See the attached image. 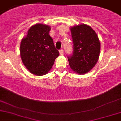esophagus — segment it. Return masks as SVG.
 <instances>
[{"instance_id": "obj_1", "label": "esophagus", "mask_w": 121, "mask_h": 121, "mask_svg": "<svg viewBox=\"0 0 121 121\" xmlns=\"http://www.w3.org/2000/svg\"><path fill=\"white\" fill-rule=\"evenodd\" d=\"M60 55H63V49H61L60 50Z\"/></svg>"}]
</instances>
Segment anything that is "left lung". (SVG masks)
I'll list each match as a JSON object with an SVG mask.
<instances>
[{"label": "left lung", "mask_w": 121, "mask_h": 121, "mask_svg": "<svg viewBox=\"0 0 121 121\" xmlns=\"http://www.w3.org/2000/svg\"><path fill=\"white\" fill-rule=\"evenodd\" d=\"M73 41V53L68 56L70 68L77 73L88 72L97 62L100 43L96 33L86 24L71 28Z\"/></svg>", "instance_id": "left-lung-1"}]
</instances>
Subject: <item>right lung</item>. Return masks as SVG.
Here are the masks:
<instances>
[{
    "label": "right lung",
    "instance_id": "add662e5",
    "mask_svg": "<svg viewBox=\"0 0 121 121\" xmlns=\"http://www.w3.org/2000/svg\"><path fill=\"white\" fill-rule=\"evenodd\" d=\"M50 27L36 24L30 27L27 36L22 39L20 53L26 68L36 75H44L52 68L60 55L49 35Z\"/></svg>",
    "mask_w": 121,
    "mask_h": 121
}]
</instances>
